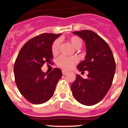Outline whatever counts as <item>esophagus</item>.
Wrapping results in <instances>:
<instances>
[{"mask_svg":"<svg viewBox=\"0 0 128 128\" xmlns=\"http://www.w3.org/2000/svg\"><path fill=\"white\" fill-rule=\"evenodd\" d=\"M62 74H63V75H66L67 74V72L65 71V70H62Z\"/></svg>","mask_w":128,"mask_h":128,"instance_id":"34e87169","label":"esophagus"}]
</instances>
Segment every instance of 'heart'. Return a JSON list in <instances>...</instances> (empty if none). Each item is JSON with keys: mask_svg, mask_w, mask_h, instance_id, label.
Returning a JSON list of instances; mask_svg holds the SVG:
<instances>
[{"mask_svg": "<svg viewBox=\"0 0 128 128\" xmlns=\"http://www.w3.org/2000/svg\"><path fill=\"white\" fill-rule=\"evenodd\" d=\"M68 42L75 49H78L82 46V41L81 39L76 36H72L68 38ZM52 52L53 55H56L59 52V41L58 40L54 41L52 44ZM76 62L75 57L60 56L56 61V64L60 68L64 70H68Z\"/></svg>", "mask_w": 128, "mask_h": 128, "instance_id": "1", "label": "heart"}]
</instances>
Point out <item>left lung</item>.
Returning a JSON list of instances; mask_svg holds the SVG:
<instances>
[{
	"label": "left lung",
	"instance_id": "8db88e82",
	"mask_svg": "<svg viewBox=\"0 0 128 128\" xmlns=\"http://www.w3.org/2000/svg\"><path fill=\"white\" fill-rule=\"evenodd\" d=\"M86 42V59L77 65L80 72L88 71L87 78L79 75L72 84L74 98L80 104L93 106L99 102L111 87L116 71V63L108 44L90 30L73 32Z\"/></svg>",
	"mask_w": 128,
	"mask_h": 128
}]
</instances>
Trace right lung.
<instances>
[{
  "label": "right lung",
  "mask_w": 128,
  "mask_h": 128,
  "mask_svg": "<svg viewBox=\"0 0 128 128\" xmlns=\"http://www.w3.org/2000/svg\"><path fill=\"white\" fill-rule=\"evenodd\" d=\"M62 34L43 33L32 38L22 47L14 66L15 82L22 96L33 104H41L53 96L62 70L42 72L45 63H52L53 41Z\"/></svg>",
  "instance_id": "1"
}]
</instances>
